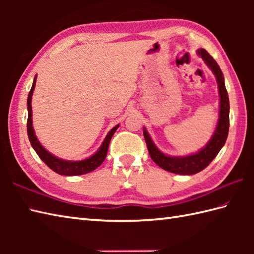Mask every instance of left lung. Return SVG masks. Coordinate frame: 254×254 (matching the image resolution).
Segmentation results:
<instances>
[{"instance_id": "1", "label": "left lung", "mask_w": 254, "mask_h": 254, "mask_svg": "<svg viewBox=\"0 0 254 254\" xmlns=\"http://www.w3.org/2000/svg\"><path fill=\"white\" fill-rule=\"evenodd\" d=\"M197 55L203 59L205 64L210 68V71L215 75L217 82L218 94H219V113H218V122L216 128L213 133L207 144L198 152L190 154L187 156H170L161 152L156 146L147 132L146 127H143V134L145 142H146L148 153L150 158L157 164L160 168L166 171L172 172L177 175L190 176L197 174L210 164L215 157H216L219 150L223 148L228 136L229 131V98L228 93L226 90L225 79L222 69H220L217 62L210 57L206 50L198 49L196 51Z\"/></svg>"}]
</instances>
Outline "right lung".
I'll return each mask as SVG.
<instances>
[{
  "instance_id": "1",
  "label": "right lung",
  "mask_w": 254,
  "mask_h": 254,
  "mask_svg": "<svg viewBox=\"0 0 254 254\" xmlns=\"http://www.w3.org/2000/svg\"><path fill=\"white\" fill-rule=\"evenodd\" d=\"M36 80H37V75L34 78V82H32L31 89L28 94V98H27V110H28V120H27V133H28L29 142L31 144L32 148L35 149L37 155L39 156L40 159L44 161V163L52 169L57 174L61 176H79V175H85L88 174V172L95 170L96 168L104 163L106 159V156L108 153V147H109V144L111 141V137L115 132L118 130V127L120 124H117L115 127H112L111 130L108 132L106 135L104 142L100 145V147L95 154L89 156L88 158H85L83 160H66L59 158L57 156L51 154L50 152L42 146L39 139L37 138L34 127H32V109H31V99H32V93H34L35 87H36Z\"/></svg>"
}]
</instances>
